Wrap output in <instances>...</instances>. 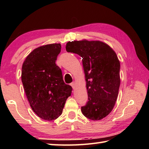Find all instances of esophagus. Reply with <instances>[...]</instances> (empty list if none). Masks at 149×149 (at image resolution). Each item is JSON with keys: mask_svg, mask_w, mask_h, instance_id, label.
Listing matches in <instances>:
<instances>
[{"mask_svg": "<svg viewBox=\"0 0 149 149\" xmlns=\"http://www.w3.org/2000/svg\"><path fill=\"white\" fill-rule=\"evenodd\" d=\"M70 85H71V86L72 87V88L73 89H75V82H72L71 84H70Z\"/></svg>", "mask_w": 149, "mask_h": 149, "instance_id": "esophagus-1", "label": "esophagus"}]
</instances>
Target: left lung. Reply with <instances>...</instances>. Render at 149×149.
I'll list each match as a JSON object with an SVG mask.
<instances>
[{"mask_svg":"<svg viewBox=\"0 0 149 149\" xmlns=\"http://www.w3.org/2000/svg\"><path fill=\"white\" fill-rule=\"evenodd\" d=\"M67 52L82 57L88 102L81 112L92 120H100L110 114L117 100L120 85V63L115 51L100 41L68 42Z\"/></svg>","mask_w":149,"mask_h":149,"instance_id":"8db88e82","label":"left lung"}]
</instances>
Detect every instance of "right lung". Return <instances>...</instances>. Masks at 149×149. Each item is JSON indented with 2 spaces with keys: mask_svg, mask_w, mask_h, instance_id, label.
<instances>
[{
  "mask_svg": "<svg viewBox=\"0 0 149 149\" xmlns=\"http://www.w3.org/2000/svg\"><path fill=\"white\" fill-rule=\"evenodd\" d=\"M61 45H42L30 52L22 65V81L33 112L41 119L56 120L62 114L72 88L64 82L55 64Z\"/></svg>",
  "mask_w": 149,
  "mask_h": 149,
  "instance_id": "obj_1",
  "label": "right lung"
}]
</instances>
